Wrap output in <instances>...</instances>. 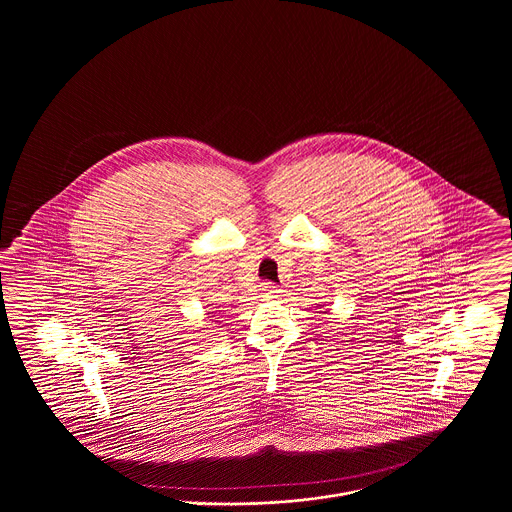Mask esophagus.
I'll return each instance as SVG.
<instances>
[{
    "label": "esophagus",
    "mask_w": 512,
    "mask_h": 512,
    "mask_svg": "<svg viewBox=\"0 0 512 512\" xmlns=\"http://www.w3.org/2000/svg\"><path fill=\"white\" fill-rule=\"evenodd\" d=\"M261 292H263V295L265 297H278V293H280V290L274 286V284H270V282H265L263 286H261Z\"/></svg>",
    "instance_id": "34e87169"
}]
</instances>
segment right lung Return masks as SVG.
Returning <instances> with one entry per match:
<instances>
[{"mask_svg":"<svg viewBox=\"0 0 512 512\" xmlns=\"http://www.w3.org/2000/svg\"><path fill=\"white\" fill-rule=\"evenodd\" d=\"M207 315H211V313H207ZM215 322H219V320H215Z\"/></svg>","mask_w":512,"mask_h":512,"instance_id":"add662e5","label":"right lung"}]
</instances>
